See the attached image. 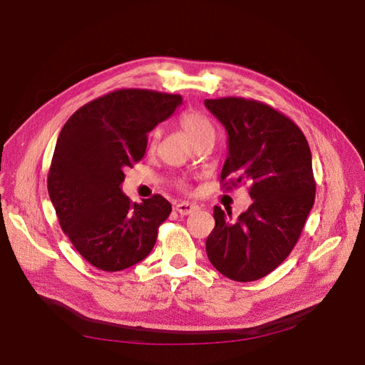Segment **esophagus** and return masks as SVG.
Segmentation results:
<instances>
[{"label":"esophagus","mask_w":365,"mask_h":365,"mask_svg":"<svg viewBox=\"0 0 365 365\" xmlns=\"http://www.w3.org/2000/svg\"><path fill=\"white\" fill-rule=\"evenodd\" d=\"M175 210L176 212H178L180 215H192V213H195L196 210H197V205L196 204H192V202H180V204H176L175 205Z\"/></svg>","instance_id":"esophagus-1"}]
</instances>
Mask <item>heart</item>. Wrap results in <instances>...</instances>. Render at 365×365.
<instances>
[{
	"mask_svg": "<svg viewBox=\"0 0 365 365\" xmlns=\"http://www.w3.org/2000/svg\"><path fill=\"white\" fill-rule=\"evenodd\" d=\"M178 123L184 134L190 138L195 146L201 145V143H213L216 138V126L208 115L204 113L197 111V109H185V111L178 117ZM161 135L160 128H153L149 134V146L153 149L157 146V143ZM176 187L180 190L185 192L189 182L187 178H180L176 181Z\"/></svg>",
	"mask_w": 365,
	"mask_h": 365,
	"instance_id": "heart-1",
	"label": "heart"
}]
</instances>
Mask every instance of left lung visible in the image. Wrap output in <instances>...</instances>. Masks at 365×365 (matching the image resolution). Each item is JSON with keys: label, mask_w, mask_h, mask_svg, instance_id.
<instances>
[{"label": "left lung", "mask_w": 365, "mask_h": 365, "mask_svg": "<svg viewBox=\"0 0 365 365\" xmlns=\"http://www.w3.org/2000/svg\"><path fill=\"white\" fill-rule=\"evenodd\" d=\"M205 106L228 134L222 189L248 184L252 200L237 219L215 207L207 256L231 280H259L289 256L314 205L311 149L302 129L267 103L220 97Z\"/></svg>", "instance_id": "obj_1"}]
</instances>
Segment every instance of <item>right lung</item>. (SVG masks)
Wrapping results in <instances>:
<instances>
[{
    "label": "right lung",
    "instance_id": "right-lung-1",
    "mask_svg": "<svg viewBox=\"0 0 365 365\" xmlns=\"http://www.w3.org/2000/svg\"><path fill=\"white\" fill-rule=\"evenodd\" d=\"M181 102L180 94L125 88L88 102L63 125L48 195L62 231L97 269H126L155 245L172 205L161 195L132 202L120 185L125 170L145 157L148 132Z\"/></svg>",
    "mask_w": 365,
    "mask_h": 365
}]
</instances>
